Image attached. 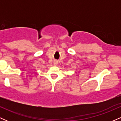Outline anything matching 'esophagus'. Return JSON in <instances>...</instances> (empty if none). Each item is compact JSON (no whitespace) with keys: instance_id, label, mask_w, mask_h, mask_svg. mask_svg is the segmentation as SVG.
Listing matches in <instances>:
<instances>
[{"instance_id":"34e87169","label":"esophagus","mask_w":121,"mask_h":121,"mask_svg":"<svg viewBox=\"0 0 121 121\" xmlns=\"http://www.w3.org/2000/svg\"><path fill=\"white\" fill-rule=\"evenodd\" d=\"M54 64H55V65L57 64V61H55V62H54Z\"/></svg>"}]
</instances>
